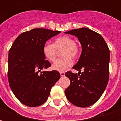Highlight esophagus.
<instances>
[{"label": "esophagus", "mask_w": 121, "mask_h": 121, "mask_svg": "<svg viewBox=\"0 0 121 121\" xmlns=\"http://www.w3.org/2000/svg\"><path fill=\"white\" fill-rule=\"evenodd\" d=\"M60 73L61 76H65V73H64V72H60Z\"/></svg>", "instance_id": "34e87169"}]
</instances>
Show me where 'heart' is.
I'll return each mask as SVG.
<instances>
[{
	"label": "heart",
	"instance_id": "b5f03b06",
	"mask_svg": "<svg viewBox=\"0 0 121 121\" xmlns=\"http://www.w3.org/2000/svg\"><path fill=\"white\" fill-rule=\"evenodd\" d=\"M63 58L58 59L54 63L52 68L56 71H63L73 65L71 58L76 60L80 55L81 49L74 39L69 36L63 35L57 37L52 43H46L43 47V53L45 58L50 61H54L56 58L58 50H61Z\"/></svg>",
	"mask_w": 121,
	"mask_h": 121
}]
</instances>
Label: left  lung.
I'll return each mask as SVG.
<instances>
[{
    "instance_id": "1",
    "label": "left lung",
    "mask_w": 121,
    "mask_h": 121,
    "mask_svg": "<svg viewBox=\"0 0 121 121\" xmlns=\"http://www.w3.org/2000/svg\"><path fill=\"white\" fill-rule=\"evenodd\" d=\"M78 37L82 51L73 67L81 74L66 72L71 84L65 89L67 99L76 106L86 108L95 104L101 96L109 80V49L100 35L87 28L65 32Z\"/></svg>"
}]
</instances>
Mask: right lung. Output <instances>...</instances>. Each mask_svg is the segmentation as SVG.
<instances>
[{"mask_svg":"<svg viewBox=\"0 0 121 121\" xmlns=\"http://www.w3.org/2000/svg\"><path fill=\"white\" fill-rule=\"evenodd\" d=\"M60 32L45 28L26 31L16 38L9 49V87L17 99L27 106H39L45 102L60 78L57 71H41L51 66L43 55V45Z\"/></svg>","mask_w":121,"mask_h":121,"instance_id":"right-lung-1","label":"right lung"}]
</instances>
